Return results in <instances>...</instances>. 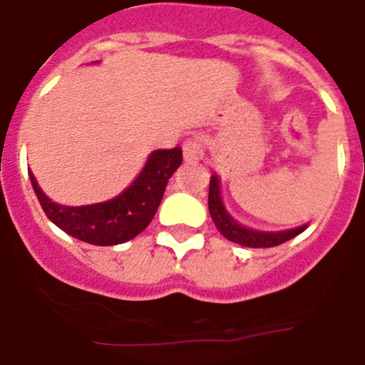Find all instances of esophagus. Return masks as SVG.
Segmentation results:
<instances>
[{"mask_svg": "<svg viewBox=\"0 0 365 365\" xmlns=\"http://www.w3.org/2000/svg\"><path fill=\"white\" fill-rule=\"evenodd\" d=\"M182 151H185L186 160H201L205 157V144L199 137L188 138L182 146Z\"/></svg>", "mask_w": 365, "mask_h": 365, "instance_id": "esophagus-1", "label": "esophagus"}]
</instances>
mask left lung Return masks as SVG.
I'll return each instance as SVG.
<instances>
[{
  "label": "left lung",
  "mask_w": 365,
  "mask_h": 365,
  "mask_svg": "<svg viewBox=\"0 0 365 365\" xmlns=\"http://www.w3.org/2000/svg\"><path fill=\"white\" fill-rule=\"evenodd\" d=\"M208 210H210L212 219H214L215 227L221 232L228 241L240 243L243 247H252V248H269L282 245L285 241L292 240L298 234H302L307 225L303 227L292 228V230H283V232H259V230H250L247 227H241L240 222L234 221L230 214L225 210L221 199V188H219V179L217 175L210 177V190H208Z\"/></svg>",
  "instance_id": "obj_1"
}]
</instances>
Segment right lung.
Wrapping results in <instances>:
<instances>
[{
  "label": "right lung",
  "mask_w": 365,
  "mask_h": 365,
  "mask_svg": "<svg viewBox=\"0 0 365 365\" xmlns=\"http://www.w3.org/2000/svg\"><path fill=\"white\" fill-rule=\"evenodd\" d=\"M182 163V150H157L130 188L111 201L86 206H63L51 201L29 172L32 188L45 215L69 235L86 243L109 247L133 240L153 219L163 201L168 179Z\"/></svg>",
  "instance_id": "1"
}]
</instances>
